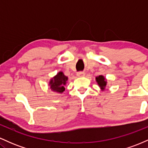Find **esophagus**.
Wrapping results in <instances>:
<instances>
[{
    "instance_id": "esophagus-1",
    "label": "esophagus",
    "mask_w": 148,
    "mask_h": 148,
    "mask_svg": "<svg viewBox=\"0 0 148 148\" xmlns=\"http://www.w3.org/2000/svg\"><path fill=\"white\" fill-rule=\"evenodd\" d=\"M76 75H77L78 77H83V76H84L85 75H86V74H85V72H78Z\"/></svg>"
}]
</instances>
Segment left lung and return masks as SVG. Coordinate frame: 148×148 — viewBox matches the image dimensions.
Masks as SVG:
<instances>
[{
	"label": "left lung",
	"mask_w": 148,
	"mask_h": 148,
	"mask_svg": "<svg viewBox=\"0 0 148 148\" xmlns=\"http://www.w3.org/2000/svg\"><path fill=\"white\" fill-rule=\"evenodd\" d=\"M95 80H96V82L97 83V85L99 86V88L101 89V91L105 90V88H106L107 84H108V82H107V79L106 78H105L103 75H99L97 76L95 78Z\"/></svg>",
	"instance_id": "8db88e82"
}]
</instances>
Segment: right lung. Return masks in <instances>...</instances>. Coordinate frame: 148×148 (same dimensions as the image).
Here are the masks:
<instances>
[{"label":"right lung","instance_id":"1","mask_svg":"<svg viewBox=\"0 0 148 148\" xmlns=\"http://www.w3.org/2000/svg\"><path fill=\"white\" fill-rule=\"evenodd\" d=\"M67 80H68V77L64 75V73L60 71L57 73L56 75L49 80V86H50L51 91L62 94L65 90L64 86L67 83Z\"/></svg>","mask_w":148,"mask_h":148}]
</instances>
